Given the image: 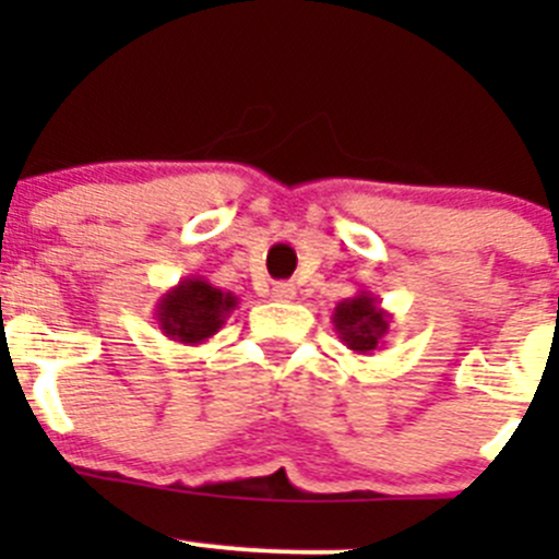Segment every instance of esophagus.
Segmentation results:
<instances>
[{"label":"esophagus","instance_id":"esophagus-1","mask_svg":"<svg viewBox=\"0 0 559 559\" xmlns=\"http://www.w3.org/2000/svg\"><path fill=\"white\" fill-rule=\"evenodd\" d=\"M270 297H273L275 302H292L297 297V289L289 281H281V284H275L273 289H270Z\"/></svg>","mask_w":559,"mask_h":559}]
</instances>
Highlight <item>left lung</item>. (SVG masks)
<instances>
[{"label": "left lung", "mask_w": 559, "mask_h": 559, "mask_svg": "<svg viewBox=\"0 0 559 559\" xmlns=\"http://www.w3.org/2000/svg\"><path fill=\"white\" fill-rule=\"evenodd\" d=\"M394 316L381 308V300L370 292H357L341 300L332 311V326L346 348L354 354H373L386 343Z\"/></svg>", "instance_id": "obj_1"}]
</instances>
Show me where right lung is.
Listing matches in <instances>:
<instances>
[{
  "label": "right lung",
  "instance_id": "1",
  "mask_svg": "<svg viewBox=\"0 0 559 559\" xmlns=\"http://www.w3.org/2000/svg\"><path fill=\"white\" fill-rule=\"evenodd\" d=\"M235 308L238 297L233 292H222L211 281L189 275L156 300L154 319L165 337L183 346H197L211 341Z\"/></svg>",
  "mask_w": 559,
  "mask_h": 559
}]
</instances>
